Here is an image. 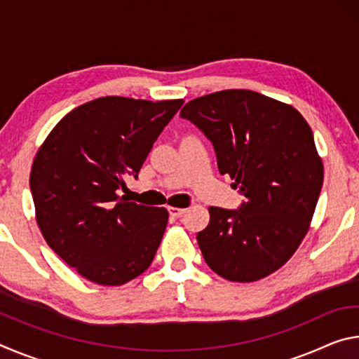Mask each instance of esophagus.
<instances>
[{"mask_svg":"<svg viewBox=\"0 0 359 359\" xmlns=\"http://www.w3.org/2000/svg\"><path fill=\"white\" fill-rule=\"evenodd\" d=\"M168 210H169V215L174 217V218H179L187 212V209H179V208H169Z\"/></svg>","mask_w":359,"mask_h":359,"instance_id":"esophagus-1","label":"esophagus"}]
</instances>
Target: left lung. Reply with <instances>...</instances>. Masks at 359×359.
Instances as JSON below:
<instances>
[{"label":"left lung","instance_id":"obj_1","mask_svg":"<svg viewBox=\"0 0 359 359\" xmlns=\"http://www.w3.org/2000/svg\"><path fill=\"white\" fill-rule=\"evenodd\" d=\"M180 117L214 145L220 174L244 199L209 208L196 239L212 271L231 282L272 274L299 247L323 185L313 133L294 107L252 90H223L187 102Z\"/></svg>","mask_w":359,"mask_h":359}]
</instances>
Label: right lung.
Instances as JSON below:
<instances>
[{
    "label": "right lung",
    "instance_id": "right-lung-1",
    "mask_svg": "<svg viewBox=\"0 0 359 359\" xmlns=\"http://www.w3.org/2000/svg\"><path fill=\"white\" fill-rule=\"evenodd\" d=\"M184 100L106 96L58 121L34 158L29 188L48 247L79 274L123 285L154 261L168 224L165 208L120 196Z\"/></svg>",
    "mask_w": 359,
    "mask_h": 359
}]
</instances>
